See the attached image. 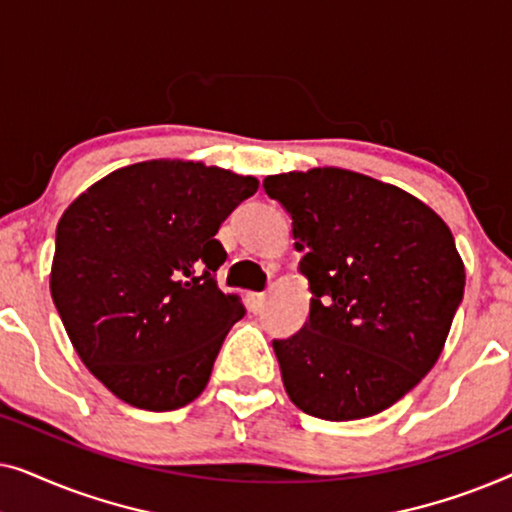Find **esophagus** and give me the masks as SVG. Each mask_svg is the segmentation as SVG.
I'll list each match as a JSON object with an SVG mask.
<instances>
[{
	"instance_id": "1",
	"label": "esophagus",
	"mask_w": 512,
	"mask_h": 512,
	"mask_svg": "<svg viewBox=\"0 0 512 512\" xmlns=\"http://www.w3.org/2000/svg\"><path fill=\"white\" fill-rule=\"evenodd\" d=\"M265 300H268V296H265V293H249V296H247L249 310L251 312H261L263 307H265Z\"/></svg>"
}]
</instances>
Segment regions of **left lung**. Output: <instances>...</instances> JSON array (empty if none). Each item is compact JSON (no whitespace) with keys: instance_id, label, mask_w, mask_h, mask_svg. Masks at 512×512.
<instances>
[{"instance_id":"8db88e82","label":"left lung","mask_w":512,"mask_h":512,"mask_svg":"<svg viewBox=\"0 0 512 512\" xmlns=\"http://www.w3.org/2000/svg\"><path fill=\"white\" fill-rule=\"evenodd\" d=\"M263 188L291 216L312 291L305 326L272 340L286 394L328 422L387 410L438 361L464 300L450 228L401 188L338 167Z\"/></svg>"}]
</instances>
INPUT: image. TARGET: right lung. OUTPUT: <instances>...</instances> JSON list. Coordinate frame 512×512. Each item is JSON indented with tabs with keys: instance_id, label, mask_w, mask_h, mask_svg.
Listing matches in <instances>:
<instances>
[{
	"instance_id": "add662e5",
	"label": "right lung",
	"mask_w": 512,
	"mask_h": 512,
	"mask_svg": "<svg viewBox=\"0 0 512 512\" xmlns=\"http://www.w3.org/2000/svg\"><path fill=\"white\" fill-rule=\"evenodd\" d=\"M254 177L184 160L111 172L81 193L55 233L51 296L76 354L121 401L151 412L202 394L230 326L216 240Z\"/></svg>"
}]
</instances>
